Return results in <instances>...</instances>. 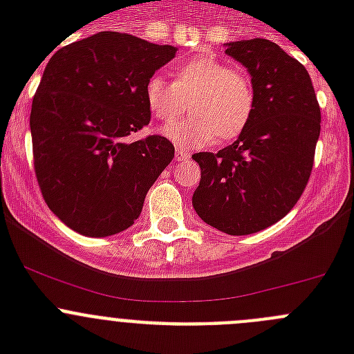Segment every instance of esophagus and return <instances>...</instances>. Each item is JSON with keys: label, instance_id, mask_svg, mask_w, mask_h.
Masks as SVG:
<instances>
[{"label": "esophagus", "instance_id": "obj_1", "mask_svg": "<svg viewBox=\"0 0 354 354\" xmlns=\"http://www.w3.org/2000/svg\"><path fill=\"white\" fill-rule=\"evenodd\" d=\"M187 158H189V152L177 147V150H175V159H179V161H180V159H187Z\"/></svg>", "mask_w": 354, "mask_h": 354}]
</instances>
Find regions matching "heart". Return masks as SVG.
I'll list each match as a JSON object with an SVG mask.
<instances>
[{
    "mask_svg": "<svg viewBox=\"0 0 354 354\" xmlns=\"http://www.w3.org/2000/svg\"><path fill=\"white\" fill-rule=\"evenodd\" d=\"M143 97L150 115L171 122L186 109L192 117L168 124L161 133L179 147L228 143L239 138L255 111V88L243 68H232L212 56H196L177 65L174 83L159 74L145 81Z\"/></svg>",
    "mask_w": 354,
    "mask_h": 354,
    "instance_id": "b5f03b06",
    "label": "heart"
}]
</instances>
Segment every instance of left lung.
I'll return each mask as SVG.
<instances>
[{"instance_id":"8db88e82","label":"left lung","mask_w":354,"mask_h":354,"mask_svg":"<svg viewBox=\"0 0 354 354\" xmlns=\"http://www.w3.org/2000/svg\"><path fill=\"white\" fill-rule=\"evenodd\" d=\"M255 88L248 127L220 152H198L193 207L228 236L264 230L282 220L305 192L321 133V108L306 68L266 39L227 44Z\"/></svg>"}]
</instances>
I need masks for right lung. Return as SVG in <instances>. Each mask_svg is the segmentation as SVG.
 I'll use <instances>...</instances> for the list:
<instances>
[{
  "instance_id": "obj_1",
  "label": "right lung",
  "mask_w": 354,
  "mask_h": 354,
  "mask_svg": "<svg viewBox=\"0 0 354 354\" xmlns=\"http://www.w3.org/2000/svg\"><path fill=\"white\" fill-rule=\"evenodd\" d=\"M175 51L101 31L46 64L30 115L33 167L48 207L72 230L106 237L129 228L174 159L165 136L126 138L150 122L143 86Z\"/></svg>"
}]
</instances>
